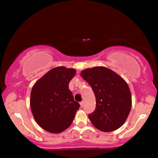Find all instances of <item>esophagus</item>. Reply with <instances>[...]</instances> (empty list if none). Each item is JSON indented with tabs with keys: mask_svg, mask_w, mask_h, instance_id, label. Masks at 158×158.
I'll list each match as a JSON object with an SVG mask.
<instances>
[{
	"mask_svg": "<svg viewBox=\"0 0 158 158\" xmlns=\"http://www.w3.org/2000/svg\"><path fill=\"white\" fill-rule=\"evenodd\" d=\"M80 106H81V107H83V105H84V102H80Z\"/></svg>",
	"mask_w": 158,
	"mask_h": 158,
	"instance_id": "obj_1",
	"label": "esophagus"
}]
</instances>
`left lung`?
I'll list each match as a JSON object with an SVG mask.
<instances>
[{
    "label": "left lung",
    "mask_w": 158,
    "mask_h": 158,
    "mask_svg": "<svg viewBox=\"0 0 158 158\" xmlns=\"http://www.w3.org/2000/svg\"><path fill=\"white\" fill-rule=\"evenodd\" d=\"M81 76L92 86L96 97V109L89 114L93 125L106 132L123 126L132 107V96L125 80L104 66L86 69Z\"/></svg>",
    "instance_id": "1"
}]
</instances>
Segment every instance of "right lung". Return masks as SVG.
<instances>
[{"instance_id": "add662e5", "label": "right lung", "mask_w": 158, "mask_h": 158, "mask_svg": "<svg viewBox=\"0 0 158 158\" xmlns=\"http://www.w3.org/2000/svg\"><path fill=\"white\" fill-rule=\"evenodd\" d=\"M75 74V69L57 66L33 86L31 110L36 123L44 130L58 134L72 124L80 106L69 89V81Z\"/></svg>"}]
</instances>
